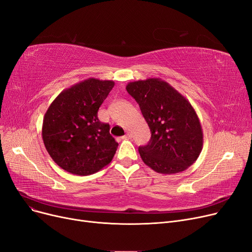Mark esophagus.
Returning a JSON list of instances; mask_svg holds the SVG:
<instances>
[{"label":"esophagus","instance_id":"1","mask_svg":"<svg viewBox=\"0 0 252 252\" xmlns=\"http://www.w3.org/2000/svg\"><path fill=\"white\" fill-rule=\"evenodd\" d=\"M132 138V135H130L129 133H126L125 136H123V139H125V140H126V139H130Z\"/></svg>","mask_w":252,"mask_h":252}]
</instances>
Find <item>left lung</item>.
Wrapping results in <instances>:
<instances>
[{"label":"left lung","mask_w":252,"mask_h":252,"mask_svg":"<svg viewBox=\"0 0 252 252\" xmlns=\"http://www.w3.org/2000/svg\"><path fill=\"white\" fill-rule=\"evenodd\" d=\"M127 93L139 104L150 128L148 144L139 147L145 165L160 174L187 170L203 148V130L190 103L159 78L129 82Z\"/></svg>","instance_id":"8db88e82"}]
</instances>
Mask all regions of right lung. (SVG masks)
Listing matches in <instances>:
<instances>
[{"mask_svg":"<svg viewBox=\"0 0 252 252\" xmlns=\"http://www.w3.org/2000/svg\"><path fill=\"white\" fill-rule=\"evenodd\" d=\"M114 86L89 78L63 91L43 118L42 138L54 162L69 173L87 176L110 162L118 143L97 111Z\"/></svg>","mask_w":252,"mask_h":252,"instance_id":"1","label":"right lung"}]
</instances>
